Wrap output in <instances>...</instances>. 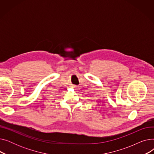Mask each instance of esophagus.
<instances>
[{
	"label": "esophagus",
	"mask_w": 154,
	"mask_h": 154,
	"mask_svg": "<svg viewBox=\"0 0 154 154\" xmlns=\"http://www.w3.org/2000/svg\"><path fill=\"white\" fill-rule=\"evenodd\" d=\"M72 87H73V88H77V87H76V86H75V85H73V86H72Z\"/></svg>",
	"instance_id": "34e87169"
}]
</instances>
